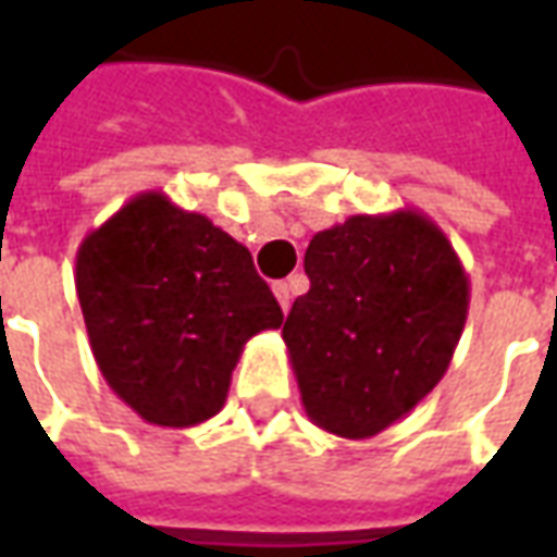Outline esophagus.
<instances>
[{
    "instance_id": "34e87169",
    "label": "esophagus",
    "mask_w": 557,
    "mask_h": 557,
    "mask_svg": "<svg viewBox=\"0 0 557 557\" xmlns=\"http://www.w3.org/2000/svg\"><path fill=\"white\" fill-rule=\"evenodd\" d=\"M274 295H277L280 307H283V313H286L292 307V283H286V280L274 283Z\"/></svg>"
}]
</instances>
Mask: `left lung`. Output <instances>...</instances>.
<instances>
[{
    "mask_svg": "<svg viewBox=\"0 0 557 557\" xmlns=\"http://www.w3.org/2000/svg\"><path fill=\"white\" fill-rule=\"evenodd\" d=\"M310 292L283 339L307 418L373 438L406 418L450 367L471 286L454 244L418 208L351 214L304 253Z\"/></svg>",
    "mask_w": 557,
    "mask_h": 557,
    "instance_id": "obj_1",
    "label": "left lung"
}]
</instances>
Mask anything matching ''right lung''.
I'll return each mask as SVG.
<instances>
[{
	"mask_svg": "<svg viewBox=\"0 0 557 557\" xmlns=\"http://www.w3.org/2000/svg\"><path fill=\"white\" fill-rule=\"evenodd\" d=\"M74 280L98 370L154 426L214 418L247 339L283 325L250 250L160 190L83 238Z\"/></svg>",
	"mask_w": 557,
	"mask_h": 557,
	"instance_id": "1",
	"label": "right lung"
}]
</instances>
